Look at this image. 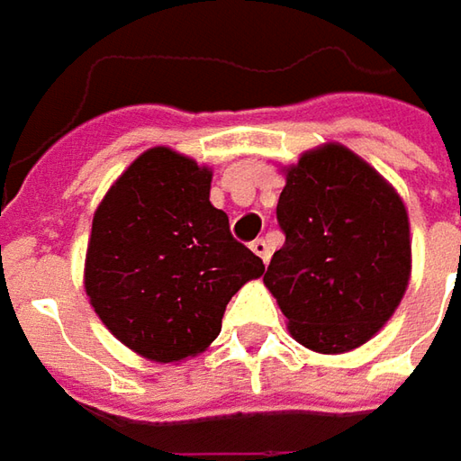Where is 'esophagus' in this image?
I'll return each instance as SVG.
<instances>
[{
    "label": "esophagus",
    "instance_id": "esophagus-1",
    "mask_svg": "<svg viewBox=\"0 0 461 461\" xmlns=\"http://www.w3.org/2000/svg\"><path fill=\"white\" fill-rule=\"evenodd\" d=\"M251 251H254L257 257H261V261H264V264H269V258H272V249H269V240H267V239L251 240Z\"/></svg>",
    "mask_w": 461,
    "mask_h": 461
}]
</instances>
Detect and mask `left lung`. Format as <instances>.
<instances>
[{
  "label": "left lung",
  "instance_id": "1",
  "mask_svg": "<svg viewBox=\"0 0 461 461\" xmlns=\"http://www.w3.org/2000/svg\"><path fill=\"white\" fill-rule=\"evenodd\" d=\"M276 222L285 246L264 275L303 346L341 354L395 312L411 275L408 212L395 189L344 146L287 171Z\"/></svg>",
  "mask_w": 461,
  "mask_h": 461
}]
</instances>
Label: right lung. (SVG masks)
Returning a JSON list of instances; mask_svg holds the SVG:
<instances>
[{
	"mask_svg": "<svg viewBox=\"0 0 461 461\" xmlns=\"http://www.w3.org/2000/svg\"><path fill=\"white\" fill-rule=\"evenodd\" d=\"M210 179L192 158L151 149L95 212L86 294L113 336L153 362L207 348L230 297L264 275V261L210 203Z\"/></svg>",
	"mask_w": 461,
	"mask_h": 461,
	"instance_id": "add662e5",
	"label": "right lung"
}]
</instances>
